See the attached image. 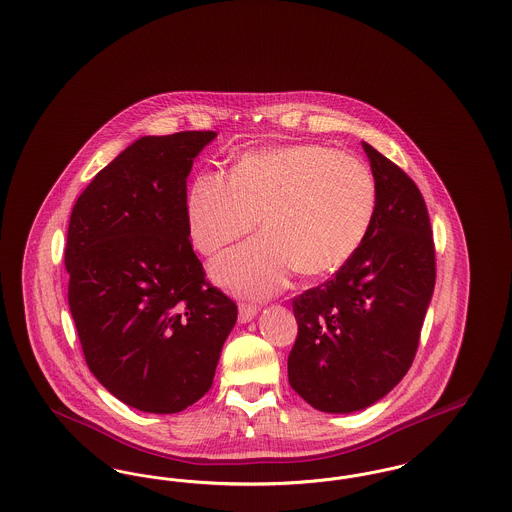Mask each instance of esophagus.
Here are the masks:
<instances>
[{"mask_svg": "<svg viewBox=\"0 0 512 512\" xmlns=\"http://www.w3.org/2000/svg\"><path fill=\"white\" fill-rule=\"evenodd\" d=\"M257 315V307L255 305H251V303H240V307H238V320L240 322H249V320H253Z\"/></svg>", "mask_w": 512, "mask_h": 512, "instance_id": "34e87169", "label": "esophagus"}]
</instances>
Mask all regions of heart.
Wrapping results in <instances>:
<instances>
[{
	"mask_svg": "<svg viewBox=\"0 0 512 512\" xmlns=\"http://www.w3.org/2000/svg\"><path fill=\"white\" fill-rule=\"evenodd\" d=\"M376 207L365 161L320 144L245 151L230 180L199 172L186 199L190 238L203 255L244 238L259 219L265 236L211 265L220 286L251 297L278 292L292 270L318 278L343 267L365 242Z\"/></svg>",
	"mask_w": 512,
	"mask_h": 512,
	"instance_id": "b5f03b06",
	"label": "heart"
}]
</instances>
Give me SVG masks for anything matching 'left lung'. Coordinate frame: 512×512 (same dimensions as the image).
Wrapping results in <instances>:
<instances>
[{
  "label": "left lung",
  "mask_w": 512,
  "mask_h": 512,
  "mask_svg": "<svg viewBox=\"0 0 512 512\" xmlns=\"http://www.w3.org/2000/svg\"><path fill=\"white\" fill-rule=\"evenodd\" d=\"M363 149L378 186L368 236L332 280L293 297L288 378L322 413L361 411L401 382L436 284L424 197L388 157L365 142Z\"/></svg>",
  "instance_id": "8db88e82"
}]
</instances>
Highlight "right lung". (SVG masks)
<instances>
[{"label": "right lung", "mask_w": 512, "mask_h": 512, "mask_svg": "<svg viewBox=\"0 0 512 512\" xmlns=\"http://www.w3.org/2000/svg\"><path fill=\"white\" fill-rule=\"evenodd\" d=\"M217 132L144 136L74 203L65 267L88 368L122 403L180 413L213 386L236 303L205 280L186 178Z\"/></svg>", "instance_id": "obj_1"}]
</instances>
